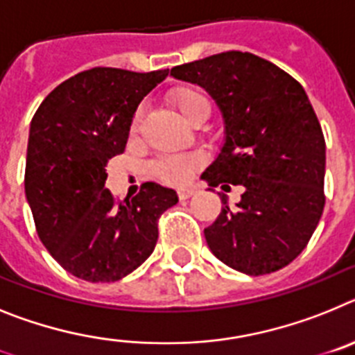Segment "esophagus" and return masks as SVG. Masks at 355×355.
Returning <instances> with one entry per match:
<instances>
[{
  "label": "esophagus",
  "mask_w": 355,
  "mask_h": 355,
  "mask_svg": "<svg viewBox=\"0 0 355 355\" xmlns=\"http://www.w3.org/2000/svg\"><path fill=\"white\" fill-rule=\"evenodd\" d=\"M177 193H178V198L187 200V198H191V196L195 195L196 191H195V187H182V189H178Z\"/></svg>",
  "instance_id": "34e87169"
}]
</instances>
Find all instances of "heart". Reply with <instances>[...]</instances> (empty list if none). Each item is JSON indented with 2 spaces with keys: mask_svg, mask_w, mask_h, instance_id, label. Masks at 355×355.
I'll use <instances>...</instances> for the list:
<instances>
[{
  "mask_svg": "<svg viewBox=\"0 0 355 355\" xmlns=\"http://www.w3.org/2000/svg\"><path fill=\"white\" fill-rule=\"evenodd\" d=\"M168 101L175 110L180 114V118L187 123H193L202 114H209V101L202 92L193 87L173 89L169 92ZM143 119V109H137L132 118V132H137ZM202 166V157L196 153H178V155L160 157L155 162H152L150 171L160 182L169 184V186H184L189 182V178L195 175L196 169Z\"/></svg>",
  "mask_w": 355,
  "mask_h": 355,
  "instance_id": "b5f03b06",
  "label": "heart"
}]
</instances>
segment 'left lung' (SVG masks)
I'll return each instance as SVG.
<instances>
[{
	"label": "left lung",
	"mask_w": 355,
	"mask_h": 355,
	"mask_svg": "<svg viewBox=\"0 0 355 355\" xmlns=\"http://www.w3.org/2000/svg\"><path fill=\"white\" fill-rule=\"evenodd\" d=\"M211 92L227 141L202 178L241 186V202L221 212L205 239L221 263L266 275L293 263L325 207V139L306 91L286 71L248 51H225L171 69Z\"/></svg>",
	"instance_id": "left-lung-1"
}]
</instances>
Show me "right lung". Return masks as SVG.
<instances>
[{
    "mask_svg": "<svg viewBox=\"0 0 355 355\" xmlns=\"http://www.w3.org/2000/svg\"><path fill=\"white\" fill-rule=\"evenodd\" d=\"M169 69L92 67L49 92L30 125L24 191L42 245L87 282H116L150 257L173 189L146 182L132 200L105 189L107 164L125 152L137 105Z\"/></svg>",
    "mask_w": 355,
    "mask_h": 355,
    "instance_id": "add662e5",
    "label": "right lung"
}]
</instances>
